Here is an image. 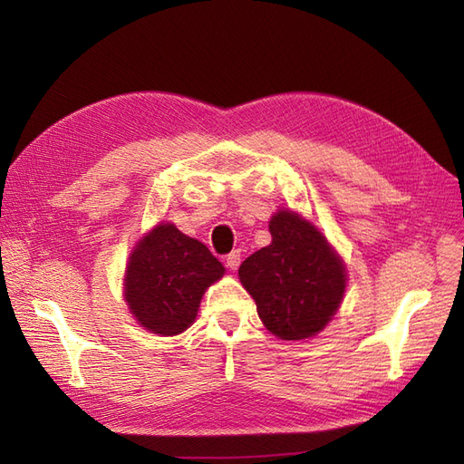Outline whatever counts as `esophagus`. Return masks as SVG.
I'll use <instances>...</instances> for the list:
<instances>
[{"mask_svg":"<svg viewBox=\"0 0 464 464\" xmlns=\"http://www.w3.org/2000/svg\"><path fill=\"white\" fill-rule=\"evenodd\" d=\"M240 259H242L240 251L234 249L232 254H228V257H227V266H228V269H230V271H236L237 266H240Z\"/></svg>","mask_w":464,"mask_h":464,"instance_id":"34e87169","label":"esophagus"}]
</instances>
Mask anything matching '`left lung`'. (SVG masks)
<instances>
[{
	"mask_svg": "<svg viewBox=\"0 0 464 464\" xmlns=\"http://www.w3.org/2000/svg\"><path fill=\"white\" fill-rule=\"evenodd\" d=\"M269 232L273 242L249 256L237 275L275 336L310 339L339 310L346 288L344 263L327 237L294 210H278Z\"/></svg>",
	"mask_w": 464,
	"mask_h": 464,
	"instance_id": "1",
	"label": "left lung"
}]
</instances>
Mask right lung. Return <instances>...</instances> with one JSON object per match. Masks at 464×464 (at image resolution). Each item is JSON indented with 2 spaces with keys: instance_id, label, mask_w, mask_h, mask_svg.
<instances>
[{
  "instance_id": "obj_1",
  "label": "right lung",
  "mask_w": 464,
  "mask_h": 464,
  "mask_svg": "<svg viewBox=\"0 0 464 464\" xmlns=\"http://www.w3.org/2000/svg\"><path fill=\"white\" fill-rule=\"evenodd\" d=\"M222 275V263L205 244L160 222L131 251L123 296L139 325L174 336L195 321L205 290Z\"/></svg>"
}]
</instances>
